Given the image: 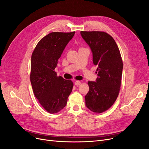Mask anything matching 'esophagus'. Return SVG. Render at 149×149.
<instances>
[{
    "label": "esophagus",
    "instance_id": "34e87169",
    "mask_svg": "<svg viewBox=\"0 0 149 149\" xmlns=\"http://www.w3.org/2000/svg\"><path fill=\"white\" fill-rule=\"evenodd\" d=\"M75 85H76V86H79V85H80V84H81V82L80 81H78V80H77V81H75Z\"/></svg>",
    "mask_w": 149,
    "mask_h": 149
}]
</instances>
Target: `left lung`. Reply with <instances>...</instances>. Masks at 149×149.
<instances>
[{"instance_id":"obj_1","label":"left lung","mask_w":149,"mask_h":149,"mask_svg":"<svg viewBox=\"0 0 149 149\" xmlns=\"http://www.w3.org/2000/svg\"><path fill=\"white\" fill-rule=\"evenodd\" d=\"M80 34L93 54V62L98 66L96 81H88L89 91L85 97L90 111H107L116 100L121 87L123 63L117 44L111 36L103 31H84Z\"/></svg>"}]
</instances>
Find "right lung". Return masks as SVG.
I'll use <instances>...</instances> for the list:
<instances>
[{
    "instance_id": "right-lung-1",
    "label": "right lung",
    "mask_w": 149,
    "mask_h": 149,
    "mask_svg": "<svg viewBox=\"0 0 149 149\" xmlns=\"http://www.w3.org/2000/svg\"><path fill=\"white\" fill-rule=\"evenodd\" d=\"M75 31L52 32L38 42L31 59L30 81L33 93L46 111L57 113L63 109L72 92L73 82L57 76V61Z\"/></svg>"
}]
</instances>
